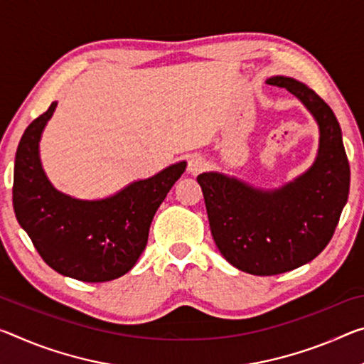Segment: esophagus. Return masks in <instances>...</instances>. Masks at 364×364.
Instances as JSON below:
<instances>
[{
	"mask_svg": "<svg viewBox=\"0 0 364 364\" xmlns=\"http://www.w3.org/2000/svg\"><path fill=\"white\" fill-rule=\"evenodd\" d=\"M204 168H205V159L199 154H193L188 160V171L191 173V175H198V173L203 171Z\"/></svg>",
	"mask_w": 364,
	"mask_h": 364,
	"instance_id": "34e87169",
	"label": "esophagus"
}]
</instances>
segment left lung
<instances>
[{
  "label": "left lung",
  "mask_w": 364,
  "mask_h": 364,
  "mask_svg": "<svg viewBox=\"0 0 364 364\" xmlns=\"http://www.w3.org/2000/svg\"><path fill=\"white\" fill-rule=\"evenodd\" d=\"M306 107L319 126L314 164L295 180L261 189L225 173H200L212 238L222 256L252 275H277L321 255L348 199L350 165L342 129L331 107L306 84L274 76Z\"/></svg>",
  "instance_id": "obj_1"
}]
</instances>
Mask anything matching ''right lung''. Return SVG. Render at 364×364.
Returning <instances> with one entry per match:
<instances>
[{
    "instance_id": "obj_1",
    "label": "right lung",
    "mask_w": 364,
    "mask_h": 364,
    "mask_svg": "<svg viewBox=\"0 0 364 364\" xmlns=\"http://www.w3.org/2000/svg\"><path fill=\"white\" fill-rule=\"evenodd\" d=\"M56 105L51 103L27 126L17 146L16 218L58 274L90 284L114 280L129 272L146 250L155 212L186 170V161L132 181L105 199L85 200L58 191L40 161V139Z\"/></svg>"
}]
</instances>
